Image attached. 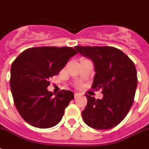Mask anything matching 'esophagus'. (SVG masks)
Segmentation results:
<instances>
[{"instance_id": "obj_1", "label": "esophagus", "mask_w": 149, "mask_h": 149, "mask_svg": "<svg viewBox=\"0 0 149 149\" xmlns=\"http://www.w3.org/2000/svg\"><path fill=\"white\" fill-rule=\"evenodd\" d=\"M79 95H80V94H79V93H75V94H74L75 97H78V96H79Z\"/></svg>"}]
</instances>
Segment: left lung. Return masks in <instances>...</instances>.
Instances as JSON below:
<instances>
[{"label": "left lung", "mask_w": 149, "mask_h": 149, "mask_svg": "<svg viewBox=\"0 0 149 149\" xmlns=\"http://www.w3.org/2000/svg\"><path fill=\"white\" fill-rule=\"evenodd\" d=\"M77 52L95 65L92 88L102 89L103 97L86 95L87 106L82 117L87 126L108 130L117 126L130 111L138 85L134 63L122 51L113 47L76 46Z\"/></svg>", "instance_id": "left-lung-1"}]
</instances>
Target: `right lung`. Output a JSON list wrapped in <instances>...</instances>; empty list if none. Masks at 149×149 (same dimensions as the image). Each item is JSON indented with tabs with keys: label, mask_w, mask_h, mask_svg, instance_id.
Masks as SVG:
<instances>
[{
	"label": "right lung",
	"mask_w": 149,
	"mask_h": 149,
	"mask_svg": "<svg viewBox=\"0 0 149 149\" xmlns=\"http://www.w3.org/2000/svg\"><path fill=\"white\" fill-rule=\"evenodd\" d=\"M77 52L70 47H38L25 50L12 62L10 87L22 119L31 126L50 128L61 121L74 98L72 91H48L49 79L64 68Z\"/></svg>",
	"instance_id": "1"
}]
</instances>
